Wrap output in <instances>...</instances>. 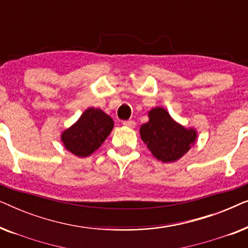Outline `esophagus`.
<instances>
[{
    "label": "esophagus",
    "mask_w": 248,
    "mask_h": 248,
    "mask_svg": "<svg viewBox=\"0 0 248 248\" xmlns=\"http://www.w3.org/2000/svg\"><path fill=\"white\" fill-rule=\"evenodd\" d=\"M135 121H133V120H128V121H124L123 122V125H125V126H127V127H131V128H133L134 126H135Z\"/></svg>",
    "instance_id": "34e87169"
}]
</instances>
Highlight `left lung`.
Listing matches in <instances>:
<instances>
[{"instance_id": "1", "label": "left lung", "mask_w": 248, "mask_h": 248, "mask_svg": "<svg viewBox=\"0 0 248 248\" xmlns=\"http://www.w3.org/2000/svg\"><path fill=\"white\" fill-rule=\"evenodd\" d=\"M142 140L158 160H178L194 143L196 132L187 130L172 120L164 108H154L149 113V122L140 128Z\"/></svg>"}]
</instances>
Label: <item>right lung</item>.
I'll list each match as a JSON object with an SVG mask.
<instances>
[{"mask_svg":"<svg viewBox=\"0 0 248 248\" xmlns=\"http://www.w3.org/2000/svg\"><path fill=\"white\" fill-rule=\"evenodd\" d=\"M113 127V120L103 110L88 108L76 124L63 132L62 141L78 157H88L106 140Z\"/></svg>","mask_w":248,"mask_h":248,"instance_id":"add662e5","label":"right lung"}]
</instances>
